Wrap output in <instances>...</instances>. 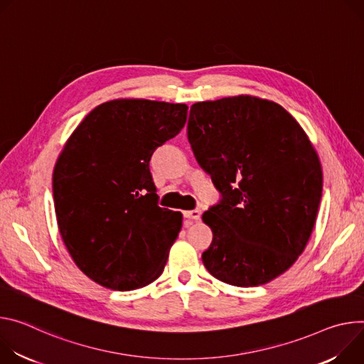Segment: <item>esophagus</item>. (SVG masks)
<instances>
[{
    "label": "esophagus",
    "instance_id": "1",
    "mask_svg": "<svg viewBox=\"0 0 364 364\" xmlns=\"http://www.w3.org/2000/svg\"><path fill=\"white\" fill-rule=\"evenodd\" d=\"M185 218L188 220H193V221H198L200 220V210H191V211H185L183 213Z\"/></svg>",
    "mask_w": 364,
    "mask_h": 364
}]
</instances>
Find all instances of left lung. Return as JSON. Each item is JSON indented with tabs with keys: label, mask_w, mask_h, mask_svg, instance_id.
I'll use <instances>...</instances> for the list:
<instances>
[{
	"label": "left lung",
	"mask_w": 364,
	"mask_h": 364,
	"mask_svg": "<svg viewBox=\"0 0 364 364\" xmlns=\"http://www.w3.org/2000/svg\"><path fill=\"white\" fill-rule=\"evenodd\" d=\"M188 140L221 192L204 213L207 270L228 285H264L285 273L311 237L322 192L318 154L298 121L252 95L191 107Z\"/></svg>",
	"instance_id": "left-lung-1"
}]
</instances>
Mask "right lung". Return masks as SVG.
Masks as SVG:
<instances>
[{"instance_id": "add662e5", "label": "right lung", "mask_w": 364, "mask_h": 364, "mask_svg": "<svg viewBox=\"0 0 364 364\" xmlns=\"http://www.w3.org/2000/svg\"><path fill=\"white\" fill-rule=\"evenodd\" d=\"M186 115L185 104L112 100L68 139L53 171L58 227L75 264L98 285L133 291L164 272L182 214L157 205L149 161Z\"/></svg>"}]
</instances>
